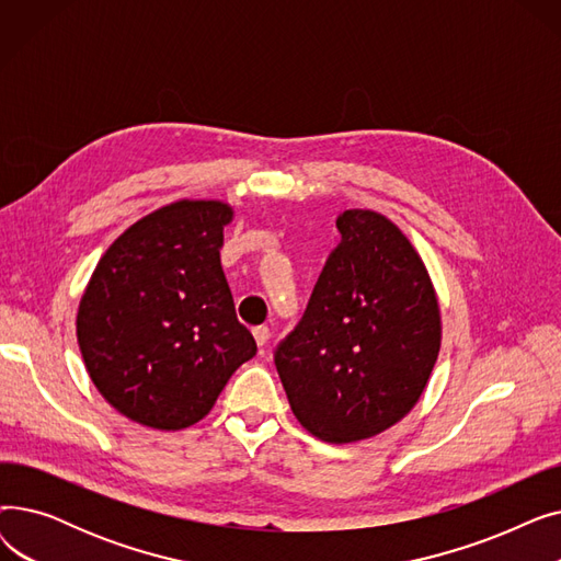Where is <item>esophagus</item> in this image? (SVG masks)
Returning a JSON list of instances; mask_svg holds the SVG:
<instances>
[{"mask_svg":"<svg viewBox=\"0 0 561 561\" xmlns=\"http://www.w3.org/2000/svg\"><path fill=\"white\" fill-rule=\"evenodd\" d=\"M252 334H254V339H256V345H265V343H268V339H271V330L265 328V325L254 328Z\"/></svg>","mask_w":561,"mask_h":561,"instance_id":"34e87169","label":"esophagus"}]
</instances>
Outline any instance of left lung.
Here are the masks:
<instances>
[{"mask_svg": "<svg viewBox=\"0 0 561 561\" xmlns=\"http://www.w3.org/2000/svg\"><path fill=\"white\" fill-rule=\"evenodd\" d=\"M302 320L275 347L293 414L328 444L396 425L427 387L440 347L425 265L385 216L347 209Z\"/></svg>", "mask_w": 561, "mask_h": 561, "instance_id": "left-lung-1", "label": "left lung"}]
</instances>
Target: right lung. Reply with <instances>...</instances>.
Returning <instances> with one entry per match:
<instances>
[{"mask_svg": "<svg viewBox=\"0 0 561 561\" xmlns=\"http://www.w3.org/2000/svg\"><path fill=\"white\" fill-rule=\"evenodd\" d=\"M231 206L182 199L131 225L100 259L79 313L88 375L123 416L184 430L256 355L220 265Z\"/></svg>", "mask_w": 561, "mask_h": 561, "instance_id": "add662e5", "label": "right lung"}]
</instances>
